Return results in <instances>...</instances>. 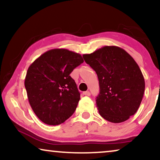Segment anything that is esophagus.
Wrapping results in <instances>:
<instances>
[{
  "mask_svg": "<svg viewBox=\"0 0 160 160\" xmlns=\"http://www.w3.org/2000/svg\"><path fill=\"white\" fill-rule=\"evenodd\" d=\"M83 95H85V96H90V92H89V91L84 92H83Z\"/></svg>",
  "mask_w": 160,
  "mask_h": 160,
  "instance_id": "34e87169",
  "label": "esophagus"
}]
</instances>
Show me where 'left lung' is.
Wrapping results in <instances>:
<instances>
[{"label": "left lung", "instance_id": "1", "mask_svg": "<svg viewBox=\"0 0 160 160\" xmlns=\"http://www.w3.org/2000/svg\"><path fill=\"white\" fill-rule=\"evenodd\" d=\"M83 58L99 80L96 105L100 115L112 123L123 122L134 115L145 91L143 76L134 59L116 46H106Z\"/></svg>", "mask_w": 160, "mask_h": 160}]
</instances>
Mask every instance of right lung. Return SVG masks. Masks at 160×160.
Returning <instances> with one entry per match:
<instances>
[{
  "label": "right lung",
  "mask_w": 160,
  "mask_h": 160,
  "mask_svg": "<svg viewBox=\"0 0 160 160\" xmlns=\"http://www.w3.org/2000/svg\"><path fill=\"white\" fill-rule=\"evenodd\" d=\"M83 62L80 54L53 49L28 68L25 79L28 98L35 114L43 123L58 125L74 113L80 92L70 73Z\"/></svg>",
  "instance_id": "right-lung-1"
}]
</instances>
